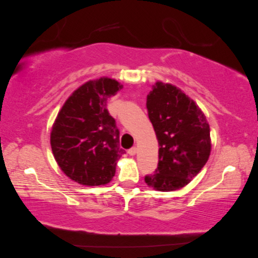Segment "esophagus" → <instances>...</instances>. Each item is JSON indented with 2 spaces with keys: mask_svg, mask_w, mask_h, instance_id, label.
Returning a JSON list of instances; mask_svg holds the SVG:
<instances>
[{
  "mask_svg": "<svg viewBox=\"0 0 258 258\" xmlns=\"http://www.w3.org/2000/svg\"><path fill=\"white\" fill-rule=\"evenodd\" d=\"M127 153H128L130 156H135L137 154V148L136 147H132L131 149H128Z\"/></svg>",
  "mask_w": 258,
  "mask_h": 258,
  "instance_id": "obj_1",
  "label": "esophagus"
}]
</instances>
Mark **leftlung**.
I'll list each match as a JSON object with an SVG mask.
<instances>
[{
  "instance_id": "1",
  "label": "left lung",
  "mask_w": 258,
  "mask_h": 258,
  "mask_svg": "<svg viewBox=\"0 0 258 258\" xmlns=\"http://www.w3.org/2000/svg\"><path fill=\"white\" fill-rule=\"evenodd\" d=\"M151 89L147 109L159 161L155 174L145 182L159 192H172L187 185L208 161L210 128L202 109L179 87L158 81Z\"/></svg>"
}]
</instances>
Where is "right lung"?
Returning a JSON list of instances; mask_svg holds the SVG:
<instances>
[{"label": "right lung", "mask_w": 258, "mask_h": 258, "mask_svg": "<svg viewBox=\"0 0 258 258\" xmlns=\"http://www.w3.org/2000/svg\"><path fill=\"white\" fill-rule=\"evenodd\" d=\"M123 85L100 77L72 92L52 125L50 144L57 166L71 180L86 186L105 185L115 174L125 151L118 146L115 120L107 100Z\"/></svg>", "instance_id": "obj_1"}]
</instances>
